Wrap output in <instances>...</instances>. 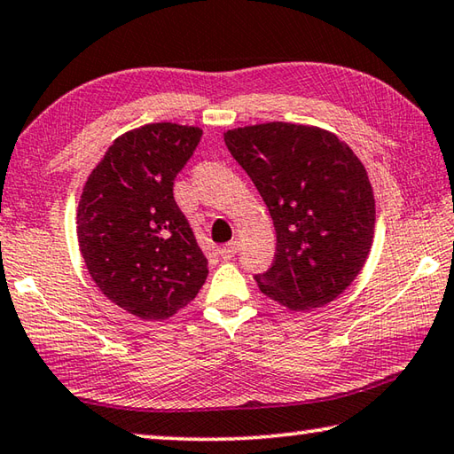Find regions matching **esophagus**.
<instances>
[{
	"label": "esophagus",
	"instance_id": "esophagus-1",
	"mask_svg": "<svg viewBox=\"0 0 454 454\" xmlns=\"http://www.w3.org/2000/svg\"><path fill=\"white\" fill-rule=\"evenodd\" d=\"M238 248H240V244H238V242H230V244H226V246H222V248L218 250L220 258H222V260H232L234 255L238 254Z\"/></svg>",
	"mask_w": 454,
	"mask_h": 454
}]
</instances>
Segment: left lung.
Masks as SVG:
<instances>
[{
	"label": "left lung",
	"mask_w": 454,
	"mask_h": 454,
	"mask_svg": "<svg viewBox=\"0 0 454 454\" xmlns=\"http://www.w3.org/2000/svg\"><path fill=\"white\" fill-rule=\"evenodd\" d=\"M224 143L274 220L276 260L255 276L262 294L294 311L333 301L373 242L375 200L364 164L335 135L290 122L232 129Z\"/></svg>",
	"instance_id": "8db88e82"
}]
</instances>
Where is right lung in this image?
I'll list each match as a JSON object with an SVG mask.
<instances>
[{
  "label": "right lung",
  "instance_id": "1",
  "mask_svg": "<svg viewBox=\"0 0 454 454\" xmlns=\"http://www.w3.org/2000/svg\"><path fill=\"white\" fill-rule=\"evenodd\" d=\"M202 130L153 122L114 141L90 172L77 236L93 282L141 319H167L196 294L208 260L172 194Z\"/></svg>",
  "mask_w": 454,
  "mask_h": 454
}]
</instances>
